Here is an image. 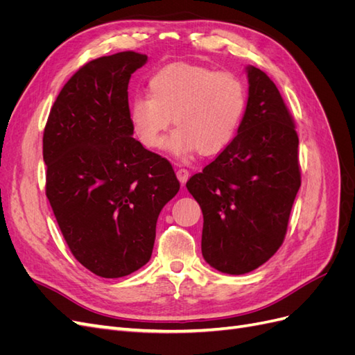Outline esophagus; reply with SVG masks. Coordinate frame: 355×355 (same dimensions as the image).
Returning a JSON list of instances; mask_svg holds the SVG:
<instances>
[{"mask_svg":"<svg viewBox=\"0 0 355 355\" xmlns=\"http://www.w3.org/2000/svg\"><path fill=\"white\" fill-rule=\"evenodd\" d=\"M176 176H178L180 184L184 185L185 182L188 180V178H189V171H188L187 168H178V170H176Z\"/></svg>","mask_w":355,"mask_h":355,"instance_id":"obj_1","label":"esophagus"}]
</instances>
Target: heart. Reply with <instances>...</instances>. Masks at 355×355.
Wrapping results in <instances>:
<instances>
[{"label":"heart","instance_id":"obj_1","mask_svg":"<svg viewBox=\"0 0 355 355\" xmlns=\"http://www.w3.org/2000/svg\"><path fill=\"white\" fill-rule=\"evenodd\" d=\"M148 94L135 98L128 106L133 133L145 148H159L173 116L176 130L166 146L179 157L196 149L211 155L227 148L247 103L245 85L235 73L182 62L155 72L148 83Z\"/></svg>","mask_w":355,"mask_h":355}]
</instances>
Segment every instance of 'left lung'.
Wrapping results in <instances>:
<instances>
[{
  "label": "left lung",
  "instance_id": "obj_1",
  "mask_svg": "<svg viewBox=\"0 0 355 355\" xmlns=\"http://www.w3.org/2000/svg\"><path fill=\"white\" fill-rule=\"evenodd\" d=\"M247 78L237 136L187 182L202 211L204 259L232 275L256 270L280 249L300 187L293 118L263 71L247 67Z\"/></svg>",
  "mask_w": 355,
  "mask_h": 355
}]
</instances>
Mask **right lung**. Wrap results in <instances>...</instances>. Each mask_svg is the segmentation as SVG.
Wrapping results in <instances>:
<instances>
[{"instance_id": "right-lung-1", "label": "right lung", "mask_w": 355, "mask_h": 355, "mask_svg": "<svg viewBox=\"0 0 355 355\" xmlns=\"http://www.w3.org/2000/svg\"><path fill=\"white\" fill-rule=\"evenodd\" d=\"M146 60L121 51L85 63L63 85L42 136L46 196L63 239L103 278L151 259L158 214L180 188L168 161L132 137L128 81Z\"/></svg>"}]
</instances>
